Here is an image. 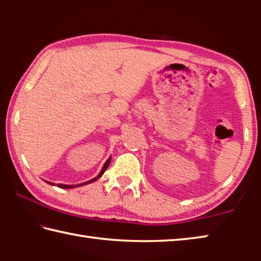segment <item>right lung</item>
Returning a JSON list of instances; mask_svg holds the SVG:
<instances>
[{
    "label": "right lung",
    "mask_w": 261,
    "mask_h": 261,
    "mask_svg": "<svg viewBox=\"0 0 261 261\" xmlns=\"http://www.w3.org/2000/svg\"><path fill=\"white\" fill-rule=\"evenodd\" d=\"M110 160H112V158H108V160L105 162V165H103V167H102V169H101V171L99 173V175L98 176H95L94 178H92V179H90V180H87V182H84V183H81V184H77V185H68V184H57V187L59 188H61V189H73V188H77V187H82V185H85V184H90V183H93V182H95L96 179H99L101 176L103 175V173L106 170H107V168H108V166H109V163H110ZM47 182V180H46ZM48 184H50V185H55L54 183H51V182H47Z\"/></svg>",
    "instance_id": "obj_1"
}]
</instances>
